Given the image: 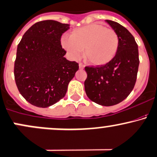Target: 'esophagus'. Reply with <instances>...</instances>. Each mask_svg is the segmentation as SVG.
<instances>
[{
    "label": "esophagus",
    "mask_w": 157,
    "mask_h": 157,
    "mask_svg": "<svg viewBox=\"0 0 157 157\" xmlns=\"http://www.w3.org/2000/svg\"><path fill=\"white\" fill-rule=\"evenodd\" d=\"M79 67H80V69H83L84 67H85V65L82 64V63H79Z\"/></svg>",
    "instance_id": "34e87169"
}]
</instances>
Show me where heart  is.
<instances>
[{
	"label": "heart",
	"instance_id": "obj_1",
	"mask_svg": "<svg viewBox=\"0 0 157 157\" xmlns=\"http://www.w3.org/2000/svg\"><path fill=\"white\" fill-rule=\"evenodd\" d=\"M62 45L75 59L81 55L94 65H103L109 63L118 52L119 37L117 33L100 24H91L74 30L70 38L63 37Z\"/></svg>",
	"mask_w": 157,
	"mask_h": 157
}]
</instances>
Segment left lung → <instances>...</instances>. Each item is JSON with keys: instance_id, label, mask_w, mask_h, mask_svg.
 Here are the masks:
<instances>
[{"instance_id": "left-lung-1", "label": "left lung", "mask_w": 157, "mask_h": 157, "mask_svg": "<svg viewBox=\"0 0 157 157\" xmlns=\"http://www.w3.org/2000/svg\"><path fill=\"white\" fill-rule=\"evenodd\" d=\"M119 37V48L107 64L86 66L84 82L88 98L96 104L109 106L119 104L130 94L137 78L139 59L133 36L118 22L106 20Z\"/></svg>"}]
</instances>
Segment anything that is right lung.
<instances>
[{
    "label": "right lung",
    "instance_id": "obj_1",
    "mask_svg": "<svg viewBox=\"0 0 157 157\" xmlns=\"http://www.w3.org/2000/svg\"><path fill=\"white\" fill-rule=\"evenodd\" d=\"M68 24L44 20L34 24L17 48L14 65L15 83L30 104L46 108L65 97L68 85L79 69V64L64 57L63 33Z\"/></svg>",
    "mask_w": 157,
    "mask_h": 157
}]
</instances>
